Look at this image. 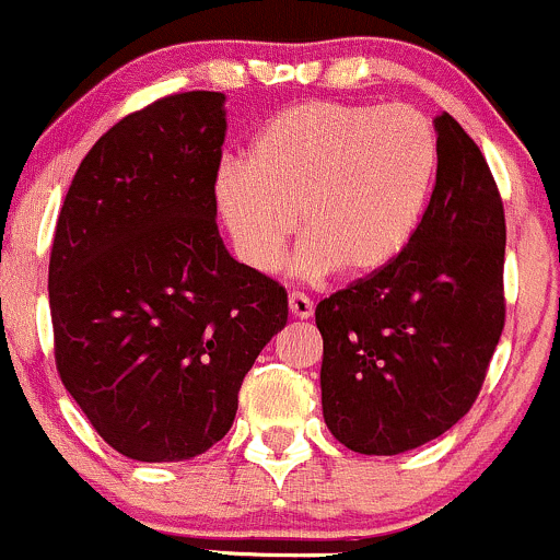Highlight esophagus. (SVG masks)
Segmentation results:
<instances>
[{
	"label": "esophagus",
	"instance_id": "obj_1",
	"mask_svg": "<svg viewBox=\"0 0 560 560\" xmlns=\"http://www.w3.org/2000/svg\"><path fill=\"white\" fill-rule=\"evenodd\" d=\"M288 313H291L293 318H310V315H313V302H310L304 293L293 291L291 296H288Z\"/></svg>",
	"mask_w": 560,
	"mask_h": 560
}]
</instances>
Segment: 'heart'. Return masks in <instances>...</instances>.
I'll return each instance as SVG.
<instances>
[{
	"instance_id": "obj_1",
	"label": "heart",
	"mask_w": 560,
	"mask_h": 560,
	"mask_svg": "<svg viewBox=\"0 0 560 560\" xmlns=\"http://www.w3.org/2000/svg\"><path fill=\"white\" fill-rule=\"evenodd\" d=\"M433 125L408 105L313 100L275 114L242 165L214 182L220 214L242 261L280 267L291 236L307 247L299 272L368 280L402 256L433 190Z\"/></svg>"
}]
</instances>
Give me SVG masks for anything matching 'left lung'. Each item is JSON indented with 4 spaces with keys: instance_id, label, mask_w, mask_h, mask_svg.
I'll use <instances>...</instances> for the list:
<instances>
[{
    "instance_id": "obj_1",
    "label": "left lung",
    "mask_w": 560,
    "mask_h": 560,
    "mask_svg": "<svg viewBox=\"0 0 560 560\" xmlns=\"http://www.w3.org/2000/svg\"><path fill=\"white\" fill-rule=\"evenodd\" d=\"M439 168L402 256L315 307L320 406L340 444L400 455L470 411L503 331L501 192L474 138L435 116Z\"/></svg>"
}]
</instances>
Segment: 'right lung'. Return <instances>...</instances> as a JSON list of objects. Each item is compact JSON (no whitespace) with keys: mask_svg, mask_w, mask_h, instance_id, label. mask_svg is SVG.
Returning <instances> with one entry per match:
<instances>
[{"mask_svg":"<svg viewBox=\"0 0 560 560\" xmlns=\"http://www.w3.org/2000/svg\"><path fill=\"white\" fill-rule=\"evenodd\" d=\"M223 141V92L154 100L100 136L59 212V378L130 460L179 463L218 444L247 370L288 320L285 288L220 240Z\"/></svg>","mask_w":560,"mask_h":560,"instance_id":"1","label":"right lung"}]
</instances>
